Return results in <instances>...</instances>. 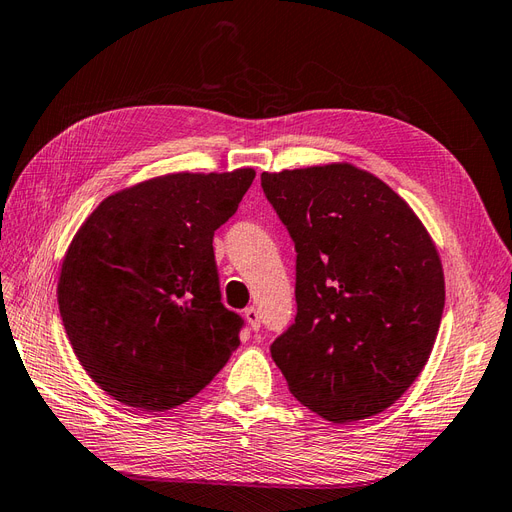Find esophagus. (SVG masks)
I'll list each match as a JSON object with an SVG mask.
<instances>
[{
    "instance_id": "1",
    "label": "esophagus",
    "mask_w": 512,
    "mask_h": 512,
    "mask_svg": "<svg viewBox=\"0 0 512 512\" xmlns=\"http://www.w3.org/2000/svg\"><path fill=\"white\" fill-rule=\"evenodd\" d=\"M243 316H245L247 324H250L252 331H258V329H260V314H258L256 307H247Z\"/></svg>"
}]
</instances>
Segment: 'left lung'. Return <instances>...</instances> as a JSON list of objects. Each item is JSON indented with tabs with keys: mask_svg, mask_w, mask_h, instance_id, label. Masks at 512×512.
Here are the masks:
<instances>
[{
	"mask_svg": "<svg viewBox=\"0 0 512 512\" xmlns=\"http://www.w3.org/2000/svg\"><path fill=\"white\" fill-rule=\"evenodd\" d=\"M297 250V318L271 344L290 393L331 423L374 416L421 374L444 271L404 198L348 162L262 173Z\"/></svg>",
	"mask_w": 512,
	"mask_h": 512,
	"instance_id": "1",
	"label": "left lung"
}]
</instances>
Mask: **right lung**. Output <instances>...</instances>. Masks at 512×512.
Masks as SVG:
<instances>
[{"label": "right lung", "instance_id": "obj_1", "mask_svg": "<svg viewBox=\"0 0 512 512\" xmlns=\"http://www.w3.org/2000/svg\"><path fill=\"white\" fill-rule=\"evenodd\" d=\"M256 177L170 173L91 211L61 262L57 303L76 359L121 404L164 412L192 399L239 346L222 305L213 232Z\"/></svg>", "mask_w": 512, "mask_h": 512}]
</instances>
